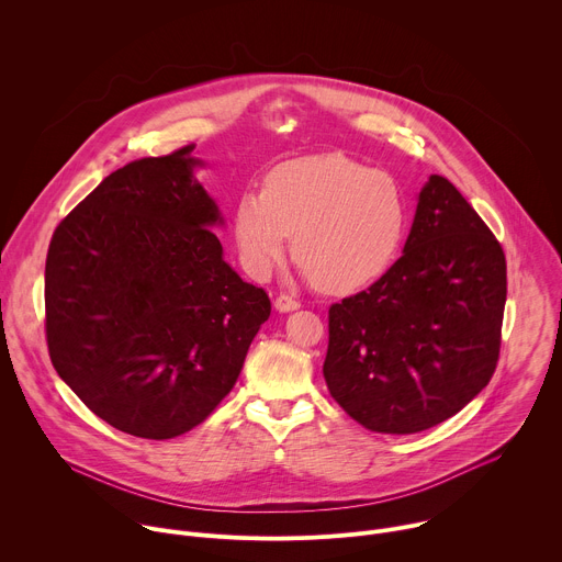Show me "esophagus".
<instances>
[{
  "label": "esophagus",
  "instance_id": "obj_1",
  "mask_svg": "<svg viewBox=\"0 0 562 562\" xmlns=\"http://www.w3.org/2000/svg\"><path fill=\"white\" fill-rule=\"evenodd\" d=\"M273 306H276L278 311H293V308L300 306V302H297L293 295H289V293H280V295L273 300Z\"/></svg>",
  "mask_w": 562,
  "mask_h": 562
}]
</instances>
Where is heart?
Masks as SVG:
<instances>
[{"label": "heart", "instance_id": "obj_1", "mask_svg": "<svg viewBox=\"0 0 562 562\" xmlns=\"http://www.w3.org/2000/svg\"><path fill=\"white\" fill-rule=\"evenodd\" d=\"M407 204L393 176L345 153H317L278 165L262 193L239 198L233 235L245 269L265 280L293 254L315 286L347 293L375 280L405 235Z\"/></svg>", "mask_w": 562, "mask_h": 562}]
</instances>
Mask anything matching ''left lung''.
<instances>
[{
    "label": "left lung",
    "instance_id": "8db88e82",
    "mask_svg": "<svg viewBox=\"0 0 562 562\" xmlns=\"http://www.w3.org/2000/svg\"><path fill=\"white\" fill-rule=\"evenodd\" d=\"M507 262L462 193L431 176L405 254L367 291L329 306L325 380L378 434H418L456 416L498 364Z\"/></svg>",
    "mask_w": 562,
    "mask_h": 562
}]
</instances>
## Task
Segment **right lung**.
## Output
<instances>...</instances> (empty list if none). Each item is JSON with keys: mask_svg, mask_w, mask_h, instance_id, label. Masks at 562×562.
I'll use <instances>...</instances> for the list:
<instances>
[{"mask_svg": "<svg viewBox=\"0 0 562 562\" xmlns=\"http://www.w3.org/2000/svg\"><path fill=\"white\" fill-rule=\"evenodd\" d=\"M193 144L113 171L55 228L46 345L59 378L111 427L167 440L202 425L271 315L211 231Z\"/></svg>", "mask_w": 562, "mask_h": 562, "instance_id": "1", "label": "right lung"}]
</instances>
